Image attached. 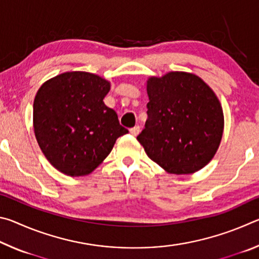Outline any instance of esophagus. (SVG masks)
<instances>
[{
  "mask_svg": "<svg viewBox=\"0 0 259 259\" xmlns=\"http://www.w3.org/2000/svg\"><path fill=\"white\" fill-rule=\"evenodd\" d=\"M140 133V126L139 125H135L134 128L130 129V134L133 136H137Z\"/></svg>",
  "mask_w": 259,
  "mask_h": 259,
  "instance_id": "esophagus-1",
  "label": "esophagus"
}]
</instances>
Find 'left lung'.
<instances>
[{"label": "left lung", "mask_w": 259, "mask_h": 259, "mask_svg": "<svg viewBox=\"0 0 259 259\" xmlns=\"http://www.w3.org/2000/svg\"><path fill=\"white\" fill-rule=\"evenodd\" d=\"M147 121L138 135L151 160L175 175L207 165L221 144L224 115L213 91L194 74L170 72L147 81Z\"/></svg>", "instance_id": "left-lung-1"}]
</instances>
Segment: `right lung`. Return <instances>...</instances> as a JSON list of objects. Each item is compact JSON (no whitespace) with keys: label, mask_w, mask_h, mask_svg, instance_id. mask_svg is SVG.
Listing matches in <instances>:
<instances>
[{"label":"right lung","mask_w":259,"mask_h":259,"mask_svg":"<svg viewBox=\"0 0 259 259\" xmlns=\"http://www.w3.org/2000/svg\"><path fill=\"white\" fill-rule=\"evenodd\" d=\"M111 84L95 74L67 72L47 81L33 105L34 133L48 161L67 176L93 172L128 134L103 99Z\"/></svg>","instance_id":"add662e5"}]
</instances>
